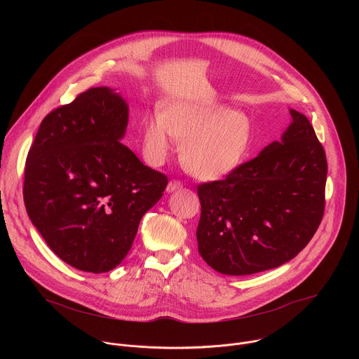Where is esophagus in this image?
I'll use <instances>...</instances> for the list:
<instances>
[{"mask_svg": "<svg viewBox=\"0 0 359 359\" xmlns=\"http://www.w3.org/2000/svg\"><path fill=\"white\" fill-rule=\"evenodd\" d=\"M183 186H182V183L179 182V180H170L169 183H168V187H166V191L168 193H173V191H176V190H180Z\"/></svg>", "mask_w": 359, "mask_h": 359, "instance_id": "obj_1", "label": "esophagus"}]
</instances>
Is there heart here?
<instances>
[{
  "instance_id": "1",
  "label": "heart",
  "mask_w": 359,
  "mask_h": 359,
  "mask_svg": "<svg viewBox=\"0 0 359 359\" xmlns=\"http://www.w3.org/2000/svg\"><path fill=\"white\" fill-rule=\"evenodd\" d=\"M142 153L151 166H161L182 140L180 159L200 180H220L244 161L252 139L250 118L216 100L172 97L162 102L159 115L142 126Z\"/></svg>"
}]
</instances>
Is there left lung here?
<instances>
[{"mask_svg": "<svg viewBox=\"0 0 359 359\" xmlns=\"http://www.w3.org/2000/svg\"><path fill=\"white\" fill-rule=\"evenodd\" d=\"M280 140L224 180L200 184L196 237L201 259L227 276L292 260L316 234L325 206L327 159L314 128L290 109Z\"/></svg>", "mask_w": 359, "mask_h": 359, "instance_id": "obj_1", "label": "left lung"}]
</instances>
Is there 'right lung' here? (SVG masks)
Instances as JSON below:
<instances>
[{
  "label": "right lung",
  "mask_w": 359,
  "mask_h": 359,
  "mask_svg": "<svg viewBox=\"0 0 359 359\" xmlns=\"http://www.w3.org/2000/svg\"><path fill=\"white\" fill-rule=\"evenodd\" d=\"M129 105L116 89L90 88L43 118L25 163L29 220L67 264L108 273L129 252L143 215L168 177L125 146Z\"/></svg>",
  "instance_id": "add662e5"
}]
</instances>
